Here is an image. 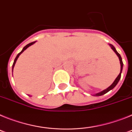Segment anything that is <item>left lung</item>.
Wrapping results in <instances>:
<instances>
[{
    "label": "left lung",
    "mask_w": 132,
    "mask_h": 132,
    "mask_svg": "<svg viewBox=\"0 0 132 132\" xmlns=\"http://www.w3.org/2000/svg\"><path fill=\"white\" fill-rule=\"evenodd\" d=\"M109 45L110 46V47L112 48V50L114 51L115 53H116V54L117 55V56L119 58V60H120V74L118 75V77H116V79L114 80V81L113 82V83L109 87H108L107 88H106L105 90H102V91L100 92V93H96V94H94V96H102V95H103V94H106V93H107L108 92H109L110 90L113 89V88H114V87H116V85H117L118 83L119 80H120V79L121 78V74H122V69H123V62H122V57H121L120 55L118 53V52L116 51V48L114 47V45H112V44H109Z\"/></svg>",
    "instance_id": "left-lung-1"
}]
</instances>
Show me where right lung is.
I'll use <instances>...</instances> for the list:
<instances>
[{
  "mask_svg": "<svg viewBox=\"0 0 132 132\" xmlns=\"http://www.w3.org/2000/svg\"><path fill=\"white\" fill-rule=\"evenodd\" d=\"M36 42H34L30 43V44H28V45H26V46H25V47H24V48L22 49V51H21V52H20V53H18V55H17V56H16V58H15L14 61L13 65H12V71H13L14 67V65H15V63H16V61H17V59H18V58L19 57V56L20 55H21V53H22L23 52H24V51H25V50H26L27 48H28V47H30V46H31V45H33V44H34L35 43H36Z\"/></svg>",
  "mask_w": 132,
  "mask_h": 132,
  "instance_id": "1",
  "label": "right lung"
}]
</instances>
